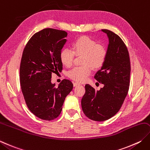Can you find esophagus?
Wrapping results in <instances>:
<instances>
[{"label": "esophagus", "instance_id": "obj_1", "mask_svg": "<svg viewBox=\"0 0 150 150\" xmlns=\"http://www.w3.org/2000/svg\"><path fill=\"white\" fill-rule=\"evenodd\" d=\"M81 84L79 83H77V82H75V83H73V86H79V85H80Z\"/></svg>", "mask_w": 150, "mask_h": 150}]
</instances>
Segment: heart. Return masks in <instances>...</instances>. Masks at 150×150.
<instances>
[{"label": "heart", "instance_id": "1", "mask_svg": "<svg viewBox=\"0 0 150 150\" xmlns=\"http://www.w3.org/2000/svg\"><path fill=\"white\" fill-rule=\"evenodd\" d=\"M83 54V66L73 67L67 73L68 77L77 82H84L92 73V67L98 69L105 63L107 51L104 46L97 44L94 40L87 36L79 38L73 42L72 49L64 48L60 54L61 62L64 66L72 65L75 55Z\"/></svg>", "mask_w": 150, "mask_h": 150}]
</instances>
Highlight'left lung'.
Here are the masks:
<instances>
[{
    "label": "left lung",
    "mask_w": 150,
    "mask_h": 150,
    "mask_svg": "<svg viewBox=\"0 0 150 150\" xmlns=\"http://www.w3.org/2000/svg\"><path fill=\"white\" fill-rule=\"evenodd\" d=\"M101 30L107 34L109 44L106 60L94 79L104 86L96 91L86 84L81 99L84 115L97 122L110 119L121 108L129 88L131 73L129 54L124 41L112 31Z\"/></svg>",
    "instance_id": "left-lung-1"
}]
</instances>
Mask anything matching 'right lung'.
<instances>
[{
    "instance_id": "right-lung-1",
    "label": "right lung",
    "mask_w": 150,
    "mask_h": 150,
    "mask_svg": "<svg viewBox=\"0 0 150 150\" xmlns=\"http://www.w3.org/2000/svg\"><path fill=\"white\" fill-rule=\"evenodd\" d=\"M67 32L47 28L35 33L23 50L19 68L21 88L30 112L42 120L60 115L66 97L73 84L64 79L58 88L51 83L52 73L62 70L60 59Z\"/></svg>"
}]
</instances>
